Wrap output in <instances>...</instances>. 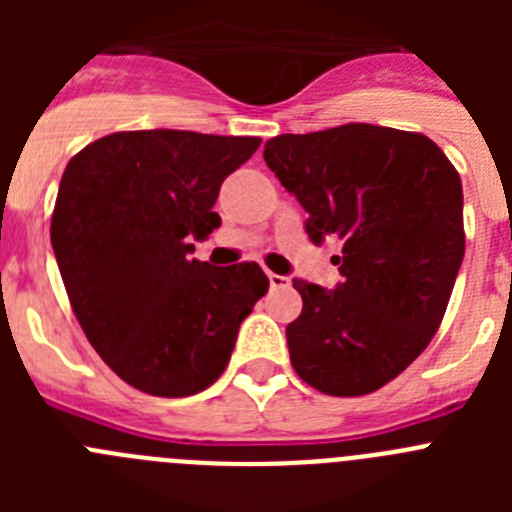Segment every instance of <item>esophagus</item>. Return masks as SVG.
Listing matches in <instances>:
<instances>
[{"label": "esophagus", "instance_id": "1", "mask_svg": "<svg viewBox=\"0 0 512 512\" xmlns=\"http://www.w3.org/2000/svg\"><path fill=\"white\" fill-rule=\"evenodd\" d=\"M269 284L271 289H282V287H289V279L282 277V274H269Z\"/></svg>", "mask_w": 512, "mask_h": 512}]
</instances>
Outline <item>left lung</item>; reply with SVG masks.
<instances>
[{
    "label": "left lung",
    "instance_id": "left-lung-1",
    "mask_svg": "<svg viewBox=\"0 0 512 512\" xmlns=\"http://www.w3.org/2000/svg\"><path fill=\"white\" fill-rule=\"evenodd\" d=\"M264 161L310 215V241H341L336 289L295 279L292 366L323 395H369L441 325L464 259L459 171L431 138L366 122L277 135Z\"/></svg>",
    "mask_w": 512,
    "mask_h": 512
}]
</instances>
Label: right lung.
Here are the masks:
<instances>
[{"instance_id":"add662e5","label":"right lung","mask_w":512,"mask_h":512,"mask_svg":"<svg viewBox=\"0 0 512 512\" xmlns=\"http://www.w3.org/2000/svg\"><path fill=\"white\" fill-rule=\"evenodd\" d=\"M261 138L128 130L81 148L61 176L51 243L81 330L120 379L156 397L207 390L269 279L210 266L192 241L220 228V184Z\"/></svg>"}]
</instances>
